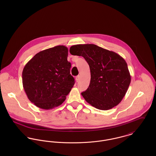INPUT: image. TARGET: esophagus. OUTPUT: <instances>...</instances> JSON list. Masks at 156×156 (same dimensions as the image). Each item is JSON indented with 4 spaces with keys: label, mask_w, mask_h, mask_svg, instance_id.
<instances>
[{
    "label": "esophagus",
    "mask_w": 156,
    "mask_h": 156,
    "mask_svg": "<svg viewBox=\"0 0 156 156\" xmlns=\"http://www.w3.org/2000/svg\"><path fill=\"white\" fill-rule=\"evenodd\" d=\"M80 76H76V82H78L79 80H80Z\"/></svg>",
    "instance_id": "34e87169"
}]
</instances>
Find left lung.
Instances as JSON below:
<instances>
[{"instance_id":"obj_1","label":"left lung","mask_w":156,"mask_h":156,"mask_svg":"<svg viewBox=\"0 0 156 156\" xmlns=\"http://www.w3.org/2000/svg\"><path fill=\"white\" fill-rule=\"evenodd\" d=\"M73 55L82 56L89 65V87L81 93L96 109L107 111L117 106L131 82L126 61L116 53L95 44H77L69 48Z\"/></svg>"}]
</instances>
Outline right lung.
<instances>
[{
	"mask_svg": "<svg viewBox=\"0 0 156 156\" xmlns=\"http://www.w3.org/2000/svg\"><path fill=\"white\" fill-rule=\"evenodd\" d=\"M68 50L57 45L36 54L24 67L23 88L37 107L49 110L62 105L74 85L67 61Z\"/></svg>",
	"mask_w": 156,
	"mask_h": 156,
	"instance_id": "right-lung-1",
	"label": "right lung"
}]
</instances>
